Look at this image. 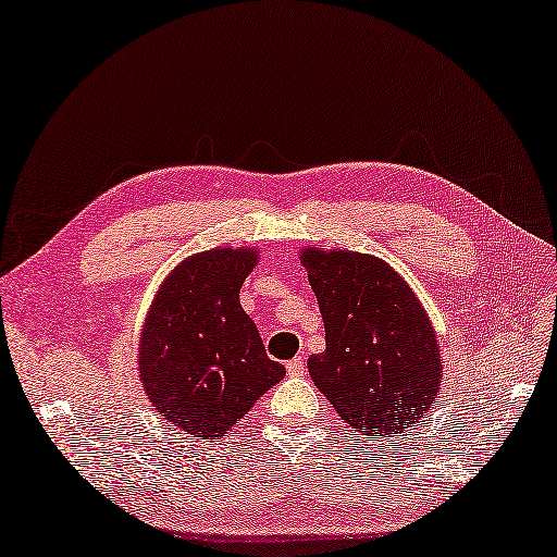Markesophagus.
Masks as SVG:
<instances>
[{"mask_svg":"<svg viewBox=\"0 0 557 557\" xmlns=\"http://www.w3.org/2000/svg\"><path fill=\"white\" fill-rule=\"evenodd\" d=\"M286 369H288V375L297 377V375H302L307 371V361H305V357H295L286 363Z\"/></svg>","mask_w":557,"mask_h":557,"instance_id":"34e87169","label":"esophagus"}]
</instances>
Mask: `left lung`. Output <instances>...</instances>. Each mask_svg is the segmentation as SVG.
<instances>
[{
	"instance_id": "8db88e82",
	"label": "left lung",
	"mask_w": 557,
	"mask_h": 557,
	"mask_svg": "<svg viewBox=\"0 0 557 557\" xmlns=\"http://www.w3.org/2000/svg\"><path fill=\"white\" fill-rule=\"evenodd\" d=\"M300 262L325 325V349L307 361L321 395L371 442L420 423L444 371L413 288L375 255L302 248Z\"/></svg>"
}]
</instances>
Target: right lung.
<instances>
[{"instance_id":"add662e5","label":"right lung","mask_w":557,"mask_h":557,"mask_svg":"<svg viewBox=\"0 0 557 557\" xmlns=\"http://www.w3.org/2000/svg\"><path fill=\"white\" fill-rule=\"evenodd\" d=\"M255 248L220 246L188 255L153 297L139 337L148 401L184 435L220 440L286 369L271 361L238 293Z\"/></svg>"}]
</instances>
